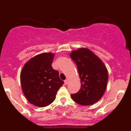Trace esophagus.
I'll list each match as a JSON object with an SVG mask.
<instances>
[{"label":"esophagus","mask_w":131,"mask_h":131,"mask_svg":"<svg viewBox=\"0 0 131 131\" xmlns=\"http://www.w3.org/2000/svg\"><path fill=\"white\" fill-rule=\"evenodd\" d=\"M68 83H69V80H68V79H66V80H65V81H64L65 84H68Z\"/></svg>","instance_id":"obj_1"}]
</instances>
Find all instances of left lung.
Returning <instances> with one entry per match:
<instances>
[{
	"mask_svg": "<svg viewBox=\"0 0 131 131\" xmlns=\"http://www.w3.org/2000/svg\"><path fill=\"white\" fill-rule=\"evenodd\" d=\"M69 56L77 65L81 84L79 91L71 94V98L83 106L95 104L103 96L107 87L108 71L106 66L89 48L74 50Z\"/></svg>",
	"mask_w": 131,
	"mask_h": 131,
	"instance_id": "obj_1",
	"label": "left lung"
}]
</instances>
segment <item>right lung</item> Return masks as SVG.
Returning a JSON list of instances; mask_svg holds the SVG:
<instances>
[{
  "mask_svg": "<svg viewBox=\"0 0 131 131\" xmlns=\"http://www.w3.org/2000/svg\"><path fill=\"white\" fill-rule=\"evenodd\" d=\"M54 54L44 52L35 56L24 64L20 73L23 93L31 104L46 107L55 100L64 82L52 67Z\"/></svg>",
  "mask_w": 131,
  "mask_h": 131,
  "instance_id": "right-lung-1",
  "label": "right lung"
}]
</instances>
